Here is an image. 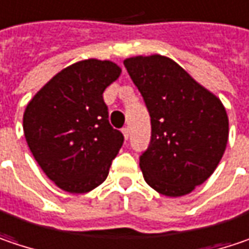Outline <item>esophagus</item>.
Returning a JSON list of instances; mask_svg holds the SVG:
<instances>
[{"label":"esophagus","mask_w":249,"mask_h":249,"mask_svg":"<svg viewBox=\"0 0 249 249\" xmlns=\"http://www.w3.org/2000/svg\"><path fill=\"white\" fill-rule=\"evenodd\" d=\"M129 132H131V131H129V128H128V126H124V128H123V134H124L125 139L129 138Z\"/></svg>","instance_id":"obj_1"}]
</instances>
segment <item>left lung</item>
Wrapping results in <instances>:
<instances>
[{"instance_id":"8db88e82","label":"left lung","mask_w":249,"mask_h":249,"mask_svg":"<svg viewBox=\"0 0 249 249\" xmlns=\"http://www.w3.org/2000/svg\"><path fill=\"white\" fill-rule=\"evenodd\" d=\"M124 66L151 117V142L139 156L143 179L165 196H184L206 182L223 158L226 108L169 57L137 56Z\"/></svg>"}]
</instances>
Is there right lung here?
<instances>
[{
  "instance_id": "right-lung-1",
  "label": "right lung",
  "mask_w": 249,
  "mask_h": 249,
  "mask_svg": "<svg viewBox=\"0 0 249 249\" xmlns=\"http://www.w3.org/2000/svg\"><path fill=\"white\" fill-rule=\"evenodd\" d=\"M120 73L110 60L77 62L48 81L23 112V134L37 165L69 193H86L104 182L124 143L103 98Z\"/></svg>"
}]
</instances>
